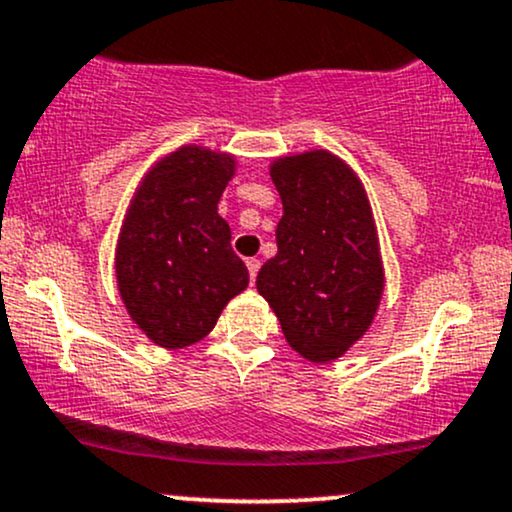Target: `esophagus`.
Wrapping results in <instances>:
<instances>
[{"label": "esophagus", "mask_w": 512, "mask_h": 512, "mask_svg": "<svg viewBox=\"0 0 512 512\" xmlns=\"http://www.w3.org/2000/svg\"><path fill=\"white\" fill-rule=\"evenodd\" d=\"M248 264V272H250V284H255L257 279V272H260V260H255V257H250V260H245Z\"/></svg>", "instance_id": "esophagus-1"}]
</instances>
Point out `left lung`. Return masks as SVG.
Wrapping results in <instances>:
<instances>
[{"label": "left lung", "instance_id": "left-lung-1", "mask_svg": "<svg viewBox=\"0 0 512 512\" xmlns=\"http://www.w3.org/2000/svg\"><path fill=\"white\" fill-rule=\"evenodd\" d=\"M269 175L284 216L257 291L293 351L313 363L337 361L368 332L385 289L366 187L325 149L276 158Z\"/></svg>", "mask_w": 512, "mask_h": 512}]
</instances>
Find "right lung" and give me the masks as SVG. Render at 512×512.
Returning a JSON list of instances; mask_svg holds the SVG:
<instances>
[{
    "label": "right lung",
    "mask_w": 512,
    "mask_h": 512,
    "mask_svg": "<svg viewBox=\"0 0 512 512\" xmlns=\"http://www.w3.org/2000/svg\"><path fill=\"white\" fill-rule=\"evenodd\" d=\"M236 156L185 144L139 182L115 248L117 291L129 317L163 349L214 330L221 310L248 289V267L231 248L219 199Z\"/></svg>",
    "instance_id": "obj_1"
}]
</instances>
